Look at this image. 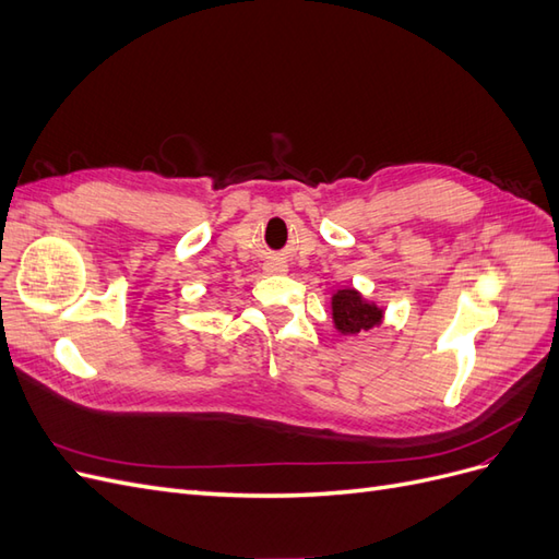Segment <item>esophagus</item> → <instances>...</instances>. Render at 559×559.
Here are the masks:
<instances>
[{
    "instance_id": "obj_1",
    "label": "esophagus",
    "mask_w": 559,
    "mask_h": 559,
    "mask_svg": "<svg viewBox=\"0 0 559 559\" xmlns=\"http://www.w3.org/2000/svg\"><path fill=\"white\" fill-rule=\"evenodd\" d=\"M286 270V265H282V263H275V261H270V263H265V273L267 275H275V273H284Z\"/></svg>"
}]
</instances>
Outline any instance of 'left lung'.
I'll use <instances>...</instances> for the list:
<instances>
[{
  "label": "left lung",
  "instance_id": "1",
  "mask_svg": "<svg viewBox=\"0 0 559 559\" xmlns=\"http://www.w3.org/2000/svg\"><path fill=\"white\" fill-rule=\"evenodd\" d=\"M333 321L337 331L354 335L380 324L382 310L370 306L354 289H343L333 296Z\"/></svg>",
  "mask_w": 559,
  "mask_h": 559
}]
</instances>
